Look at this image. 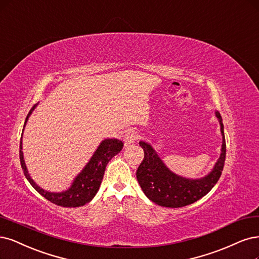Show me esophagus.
Instances as JSON below:
<instances>
[{
  "label": "esophagus",
  "instance_id": "esophagus-1",
  "mask_svg": "<svg viewBox=\"0 0 259 259\" xmlns=\"http://www.w3.org/2000/svg\"><path fill=\"white\" fill-rule=\"evenodd\" d=\"M137 137H138V135H137V134H136L135 132H133V131H132V132L126 133V134H125V136H124V138H123L124 146L127 147V146H130V145H133L134 142L136 141Z\"/></svg>",
  "mask_w": 259,
  "mask_h": 259
}]
</instances>
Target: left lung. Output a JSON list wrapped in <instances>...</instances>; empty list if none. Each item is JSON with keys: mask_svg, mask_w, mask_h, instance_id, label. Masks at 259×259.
Here are the masks:
<instances>
[{"mask_svg": "<svg viewBox=\"0 0 259 259\" xmlns=\"http://www.w3.org/2000/svg\"><path fill=\"white\" fill-rule=\"evenodd\" d=\"M215 117L220 122L222 134L221 154L211 171L198 179L175 174L165 165L149 142H139V146L144 149L145 157L137 169L136 177L142 192L151 201L162 207L181 208L203 197L217 184L224 167L226 142L224 125L219 111H215Z\"/></svg>", "mask_w": 259, "mask_h": 259, "instance_id": "1", "label": "left lung"}]
</instances>
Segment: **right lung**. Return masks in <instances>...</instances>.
<instances>
[{
    "mask_svg": "<svg viewBox=\"0 0 259 259\" xmlns=\"http://www.w3.org/2000/svg\"><path fill=\"white\" fill-rule=\"evenodd\" d=\"M37 105L38 103L35 104L31 108L29 114L26 115L22 134H21V140H20V151H19L20 164L26 180L30 182V184L42 196V197L51 201L52 203L58 204V206L66 207V208L67 207L75 208V207L84 206L85 203L90 202L94 198L97 191L100 190L106 166L109 163V160L114 155H117L122 150L123 142L115 138H111V139L107 138L102 140L100 146L97 147L95 152L91 156L90 160H89L87 165L82 168V170L76 176V178L73 180L72 185H70L67 190L63 192H58V193L48 192L46 190L41 189V187L35 183V181L31 178L24 162V156H23V151H22L23 131L26 125V122H28L30 118V115L32 114L34 109L36 108Z\"/></svg>",
    "mask_w": 259,
    "mask_h": 259,
    "instance_id": "obj_1",
    "label": "right lung"
}]
</instances>
